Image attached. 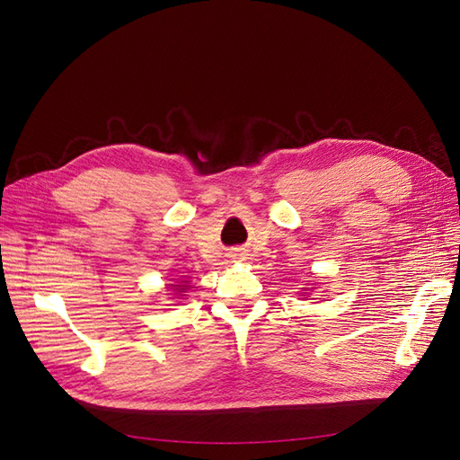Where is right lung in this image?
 <instances>
[{"mask_svg":"<svg viewBox=\"0 0 460 460\" xmlns=\"http://www.w3.org/2000/svg\"><path fill=\"white\" fill-rule=\"evenodd\" d=\"M179 284L178 287L175 286V284H169V286H171V288H174V291H178V293H184V291H186V289H188V288H190V286H186V284H188V282H176Z\"/></svg>","mask_w":460,"mask_h":460,"instance_id":"obj_1","label":"right lung"}]
</instances>
